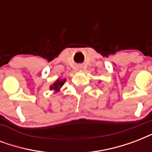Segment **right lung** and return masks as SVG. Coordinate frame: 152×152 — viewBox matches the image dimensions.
<instances>
[{
    "mask_svg": "<svg viewBox=\"0 0 152 152\" xmlns=\"http://www.w3.org/2000/svg\"><path fill=\"white\" fill-rule=\"evenodd\" d=\"M64 81H65V80H60V79H58L56 82H55L53 84L52 86L50 87V89L51 90H55V91H58L59 90V88L61 87L63 84H64Z\"/></svg>",
    "mask_w": 152,
    "mask_h": 152,
    "instance_id": "add662e5",
    "label": "right lung"
}]
</instances>
